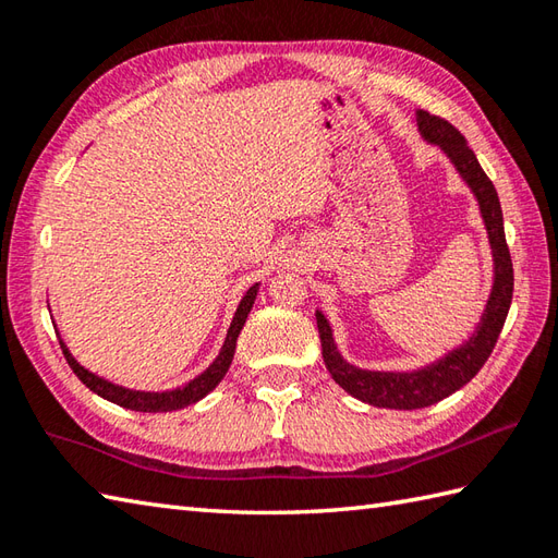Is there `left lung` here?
<instances>
[{
	"label": "left lung",
	"mask_w": 558,
	"mask_h": 558,
	"mask_svg": "<svg viewBox=\"0 0 558 558\" xmlns=\"http://www.w3.org/2000/svg\"><path fill=\"white\" fill-rule=\"evenodd\" d=\"M417 124L426 141H432V144L444 148L450 162L456 165V170L460 172L462 180L470 184V189L480 201V210L484 225H487L489 244L494 252V288L475 336H472L465 345L448 352L444 360H438L417 372H366L360 369V366L348 364L336 350L333 333H330V326L324 314L316 312L324 362L330 376H333V381L345 388L352 398L390 410L429 408L434 402L448 398L450 393H456L458 388L472 381L484 366V362L489 360L513 300V264L511 252H508L506 244L499 194H496L492 180L484 174L482 165L468 146L465 136H462L448 120L420 110Z\"/></svg>",
	"instance_id": "left-lung-1"
}]
</instances>
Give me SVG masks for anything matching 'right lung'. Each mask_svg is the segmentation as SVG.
I'll return each instance as SVG.
<instances>
[{"mask_svg": "<svg viewBox=\"0 0 558 558\" xmlns=\"http://www.w3.org/2000/svg\"><path fill=\"white\" fill-rule=\"evenodd\" d=\"M256 290H258L256 286L248 288V292L242 298L240 306H236V314L232 318V326L228 330V338H225V345H222L220 354L216 357V362H213L204 374L196 376L194 381H189L182 388L165 390V393H146V390H129V388H122V386H114L110 381H105V378L83 369V366L74 357H71L64 342H59V345H62V352H64V357H66V362L71 366V372H74L81 378V381L93 390V393H98L100 398L114 402V405L126 408V410H136V412L182 410L186 405H194V402L201 400L204 396H208L210 390L222 381V376L228 374L230 364H232V357H234L236 336H240V330H242V326L246 322V316H248V312H252L254 300H256Z\"/></svg>", "mask_w": 558, "mask_h": 558, "instance_id": "obj_1", "label": "right lung"}]
</instances>
